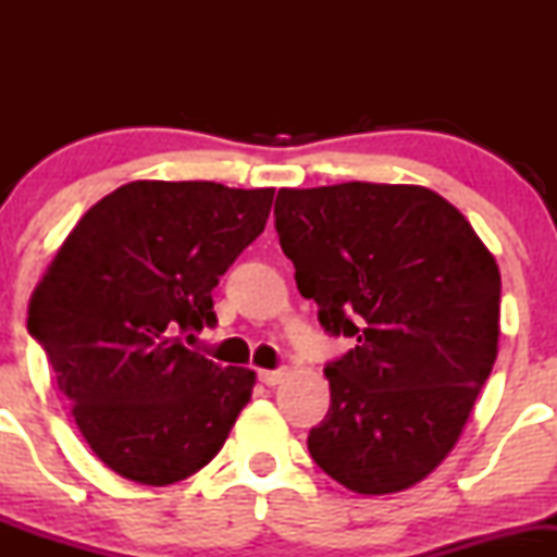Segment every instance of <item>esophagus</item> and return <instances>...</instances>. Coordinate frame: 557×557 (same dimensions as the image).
<instances>
[{
  "mask_svg": "<svg viewBox=\"0 0 557 557\" xmlns=\"http://www.w3.org/2000/svg\"><path fill=\"white\" fill-rule=\"evenodd\" d=\"M285 374H287L285 369H259V380L270 387L280 385V382L285 380Z\"/></svg>",
  "mask_w": 557,
  "mask_h": 557,
  "instance_id": "34e87169",
  "label": "esophagus"
}]
</instances>
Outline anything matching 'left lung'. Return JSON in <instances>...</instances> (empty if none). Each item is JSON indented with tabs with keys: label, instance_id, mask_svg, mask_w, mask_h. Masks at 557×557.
<instances>
[{
	"label": "left lung",
	"instance_id": "obj_1",
	"mask_svg": "<svg viewBox=\"0 0 557 557\" xmlns=\"http://www.w3.org/2000/svg\"><path fill=\"white\" fill-rule=\"evenodd\" d=\"M274 227L324 332L356 341L324 367L311 458L361 495L411 487L458 443L497 359L495 257L421 185L283 188Z\"/></svg>",
	"mask_w": 557,
	"mask_h": 557
}]
</instances>
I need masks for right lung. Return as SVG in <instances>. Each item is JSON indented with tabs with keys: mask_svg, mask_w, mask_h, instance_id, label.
I'll use <instances>...</instances> for the list:
<instances>
[{
	"mask_svg": "<svg viewBox=\"0 0 557 557\" xmlns=\"http://www.w3.org/2000/svg\"><path fill=\"white\" fill-rule=\"evenodd\" d=\"M272 188L136 181L94 203L44 274L28 332L91 450L151 487L203 469L257 374L185 341L214 327L212 290L259 238Z\"/></svg>",
	"mask_w": 557,
	"mask_h": 557,
	"instance_id": "1",
	"label": "right lung"
}]
</instances>
